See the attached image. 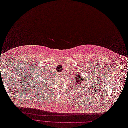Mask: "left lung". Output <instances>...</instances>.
I'll return each instance as SVG.
<instances>
[{
	"label": "left lung",
	"instance_id": "left-lung-1",
	"mask_svg": "<svg viewBox=\"0 0 128 128\" xmlns=\"http://www.w3.org/2000/svg\"><path fill=\"white\" fill-rule=\"evenodd\" d=\"M75 81L76 82V83L77 85L78 84H80L81 83H82V81H83L84 80L83 77L82 76V75L80 74H78L77 73V74H76V76H75Z\"/></svg>",
	"mask_w": 128,
	"mask_h": 128
}]
</instances>
